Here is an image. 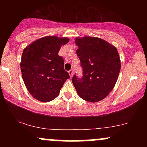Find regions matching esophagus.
Listing matches in <instances>:
<instances>
[{
  "instance_id": "obj_1",
  "label": "esophagus",
  "mask_w": 147,
  "mask_h": 147,
  "mask_svg": "<svg viewBox=\"0 0 147 147\" xmlns=\"http://www.w3.org/2000/svg\"><path fill=\"white\" fill-rule=\"evenodd\" d=\"M68 73H69V75H70V77H72V75H73V74H74L73 69H71V70H69V71H68Z\"/></svg>"
}]
</instances>
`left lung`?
I'll list each match as a JSON object with an SVG mask.
<instances>
[{"label":"left lung","instance_id":"8db88e82","mask_svg":"<svg viewBox=\"0 0 147 147\" xmlns=\"http://www.w3.org/2000/svg\"><path fill=\"white\" fill-rule=\"evenodd\" d=\"M75 43L83 70L82 78L75 75L72 79L76 90L88 102L102 100L113 89L120 71L117 48L97 37H77Z\"/></svg>","mask_w":147,"mask_h":147}]
</instances>
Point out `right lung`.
I'll use <instances>...</instances> for the list:
<instances>
[{
  "mask_svg": "<svg viewBox=\"0 0 147 147\" xmlns=\"http://www.w3.org/2000/svg\"><path fill=\"white\" fill-rule=\"evenodd\" d=\"M69 38L55 36L43 37L23 50L21 61L22 77L28 90L40 102H47L58 96L69 74L64 61L58 55Z\"/></svg>",
  "mask_w": 147,
  "mask_h": 147,
  "instance_id": "1",
  "label": "right lung"
}]
</instances>
